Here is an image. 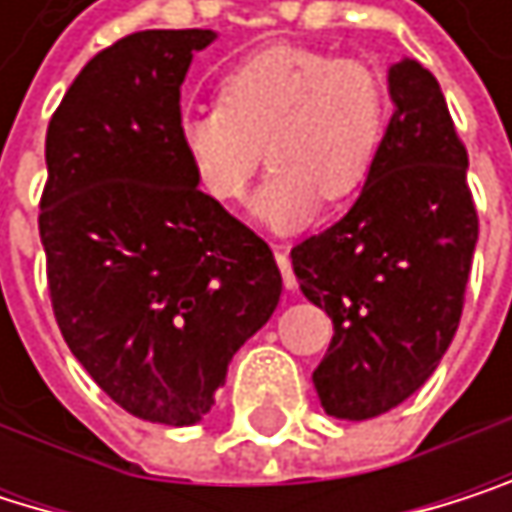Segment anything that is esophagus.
I'll use <instances>...</instances> for the list:
<instances>
[{
    "mask_svg": "<svg viewBox=\"0 0 512 512\" xmlns=\"http://www.w3.org/2000/svg\"><path fill=\"white\" fill-rule=\"evenodd\" d=\"M274 259L280 265V274H283V286L292 289L295 286V274H292V262H289V250L283 244H274Z\"/></svg>",
    "mask_w": 512,
    "mask_h": 512,
    "instance_id": "1",
    "label": "esophagus"
}]
</instances>
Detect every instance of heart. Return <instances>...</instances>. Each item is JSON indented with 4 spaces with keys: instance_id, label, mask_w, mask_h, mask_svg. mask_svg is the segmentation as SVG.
Masks as SVG:
<instances>
[{
    "instance_id": "b5f03b06",
    "label": "heart",
    "mask_w": 512,
    "mask_h": 512,
    "mask_svg": "<svg viewBox=\"0 0 512 512\" xmlns=\"http://www.w3.org/2000/svg\"><path fill=\"white\" fill-rule=\"evenodd\" d=\"M389 123L380 75L356 59L298 44L262 47L220 78L217 108L180 120V144L202 193L244 199L265 177L253 214L274 232L304 226L319 202L341 205L371 177Z\"/></svg>"
}]
</instances>
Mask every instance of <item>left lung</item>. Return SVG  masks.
Listing matches in <instances>:
<instances>
[{"mask_svg": "<svg viewBox=\"0 0 512 512\" xmlns=\"http://www.w3.org/2000/svg\"><path fill=\"white\" fill-rule=\"evenodd\" d=\"M389 96L395 114L362 196L292 247L301 292L335 326L313 371L335 419L380 416L434 374L459 329L480 232L468 150L434 75L401 59Z\"/></svg>", "mask_w": 512, "mask_h": 512, "instance_id": "1", "label": "left lung"}]
</instances>
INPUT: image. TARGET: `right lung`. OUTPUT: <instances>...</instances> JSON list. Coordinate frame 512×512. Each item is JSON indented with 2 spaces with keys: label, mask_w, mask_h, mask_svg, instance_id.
Here are the masks:
<instances>
[{
  "label": "right lung",
  "mask_w": 512,
  "mask_h": 512,
  "mask_svg": "<svg viewBox=\"0 0 512 512\" xmlns=\"http://www.w3.org/2000/svg\"><path fill=\"white\" fill-rule=\"evenodd\" d=\"M211 29H144L96 53L47 126L38 232L56 326L123 410L193 425L277 307L271 247L205 196L180 84Z\"/></svg>",
  "instance_id": "add662e5"
}]
</instances>
